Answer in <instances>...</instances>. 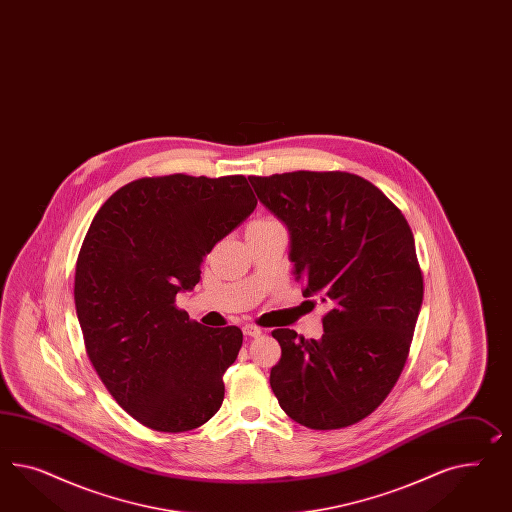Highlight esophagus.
<instances>
[{"mask_svg":"<svg viewBox=\"0 0 512 512\" xmlns=\"http://www.w3.org/2000/svg\"><path fill=\"white\" fill-rule=\"evenodd\" d=\"M242 330H244V335H248V337H261L263 335V330L255 324H246Z\"/></svg>","mask_w":512,"mask_h":512,"instance_id":"obj_1","label":"esophagus"}]
</instances>
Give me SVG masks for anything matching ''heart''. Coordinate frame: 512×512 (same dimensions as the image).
<instances>
[{"instance_id": "b5f03b06", "label": "heart", "mask_w": 512, "mask_h": 512, "mask_svg": "<svg viewBox=\"0 0 512 512\" xmlns=\"http://www.w3.org/2000/svg\"><path fill=\"white\" fill-rule=\"evenodd\" d=\"M279 221L276 218H270V216H264V218H257V220L251 221L248 225V231H257V229H266V227H272L277 225Z\"/></svg>"}]
</instances>
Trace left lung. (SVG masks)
Segmentation results:
<instances>
[{
	"mask_svg": "<svg viewBox=\"0 0 512 512\" xmlns=\"http://www.w3.org/2000/svg\"><path fill=\"white\" fill-rule=\"evenodd\" d=\"M264 207L291 233L294 279L330 311L324 335L272 332L281 360L270 386L307 429L350 427L397 384L423 304L412 229L369 180L346 171L249 177Z\"/></svg>",
	"mask_w": 512,
	"mask_h": 512,
	"instance_id": "left-lung-1",
	"label": "left lung"
}]
</instances>
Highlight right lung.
Masks as SVG:
<instances>
[{
    "label": "right lung",
    "mask_w": 512,
    "mask_h": 512,
    "mask_svg": "<svg viewBox=\"0 0 512 512\" xmlns=\"http://www.w3.org/2000/svg\"><path fill=\"white\" fill-rule=\"evenodd\" d=\"M255 207L244 175L175 173L128 182L91 221L74 276L85 352L141 425L186 432L220 410L242 332L205 328L175 302L199 283L203 257Z\"/></svg>",
    "instance_id": "1"
}]
</instances>
